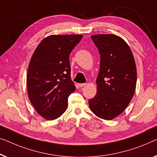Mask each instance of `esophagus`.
Here are the masks:
<instances>
[{"instance_id": "obj_1", "label": "esophagus", "mask_w": 157, "mask_h": 157, "mask_svg": "<svg viewBox=\"0 0 157 157\" xmlns=\"http://www.w3.org/2000/svg\"><path fill=\"white\" fill-rule=\"evenodd\" d=\"M85 85V83H79V84H78V86L79 87H82Z\"/></svg>"}]
</instances>
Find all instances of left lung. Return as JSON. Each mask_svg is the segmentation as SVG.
<instances>
[{
    "label": "left lung",
    "mask_w": 157,
    "mask_h": 157,
    "mask_svg": "<svg viewBox=\"0 0 157 157\" xmlns=\"http://www.w3.org/2000/svg\"><path fill=\"white\" fill-rule=\"evenodd\" d=\"M100 55V71L96 79L98 92L89 100L91 111L110 120L122 113L134 94L136 68L129 45L112 34L92 35Z\"/></svg>",
    "instance_id": "obj_1"
}]
</instances>
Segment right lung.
Instances as JSON below:
<instances>
[{"label": "right lung", "mask_w": 157, "mask_h": 157, "mask_svg": "<svg viewBox=\"0 0 157 157\" xmlns=\"http://www.w3.org/2000/svg\"><path fill=\"white\" fill-rule=\"evenodd\" d=\"M82 35H50L40 42L30 59L27 74L28 98L37 113L56 120L67 108L75 86L70 77L69 56Z\"/></svg>", "instance_id": "right-lung-1"}]
</instances>
